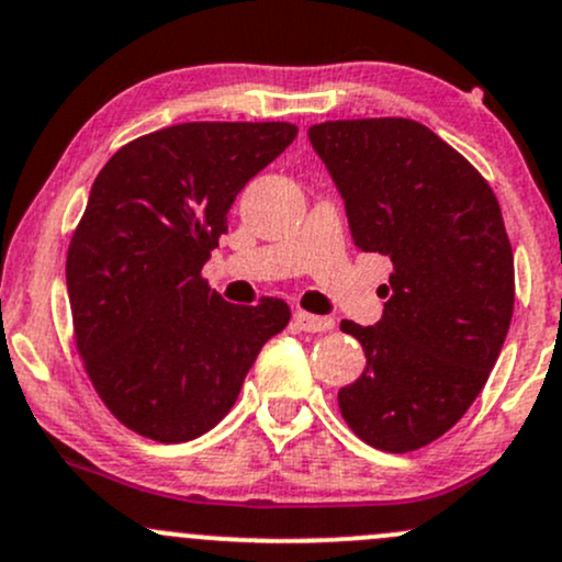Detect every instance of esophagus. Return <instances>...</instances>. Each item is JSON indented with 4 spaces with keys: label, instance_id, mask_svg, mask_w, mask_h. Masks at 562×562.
<instances>
[{
    "label": "esophagus",
    "instance_id": "obj_1",
    "mask_svg": "<svg viewBox=\"0 0 562 562\" xmlns=\"http://www.w3.org/2000/svg\"><path fill=\"white\" fill-rule=\"evenodd\" d=\"M293 323H296L301 330H310V334H323V330L334 328V321H330V317L310 315V312H296V315H293Z\"/></svg>",
    "mask_w": 562,
    "mask_h": 562
}]
</instances>
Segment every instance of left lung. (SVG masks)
<instances>
[{
    "label": "left lung",
    "instance_id": "left-lung-1",
    "mask_svg": "<svg viewBox=\"0 0 562 562\" xmlns=\"http://www.w3.org/2000/svg\"><path fill=\"white\" fill-rule=\"evenodd\" d=\"M310 142L345 202L352 241L393 261L374 326L345 321L366 369L339 390L347 425L385 452H412L465 415L515 310V252L484 177L409 117L328 121Z\"/></svg>",
    "mask_w": 562,
    "mask_h": 562
}]
</instances>
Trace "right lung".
<instances>
[{"label": "right lung", "instance_id": "right-lung-1", "mask_svg": "<svg viewBox=\"0 0 562 562\" xmlns=\"http://www.w3.org/2000/svg\"><path fill=\"white\" fill-rule=\"evenodd\" d=\"M293 123H180L128 142L97 175L67 256L75 339L126 428L180 445L215 428L285 301L228 304L202 280L236 193L293 139Z\"/></svg>", "mask_w": 562, "mask_h": 562}]
</instances>
